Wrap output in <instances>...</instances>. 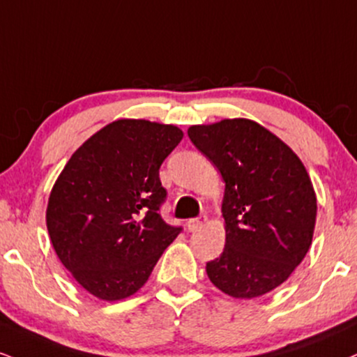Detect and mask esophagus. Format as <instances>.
Here are the masks:
<instances>
[{
	"instance_id": "obj_1",
	"label": "esophagus",
	"mask_w": 357,
	"mask_h": 357,
	"mask_svg": "<svg viewBox=\"0 0 357 357\" xmlns=\"http://www.w3.org/2000/svg\"><path fill=\"white\" fill-rule=\"evenodd\" d=\"M206 222V216H199V218H192V220H188L186 227L188 231H197L199 227H203V225Z\"/></svg>"
}]
</instances>
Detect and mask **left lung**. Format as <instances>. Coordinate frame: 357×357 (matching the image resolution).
Segmentation results:
<instances>
[{"mask_svg":"<svg viewBox=\"0 0 357 357\" xmlns=\"http://www.w3.org/2000/svg\"><path fill=\"white\" fill-rule=\"evenodd\" d=\"M188 136L226 183V244L206 263L208 278L233 298L269 293L311 246L317 204L306 167L289 146L249 119L191 126Z\"/></svg>","mask_w":357,"mask_h":357,"instance_id":"1","label":"left lung"}]
</instances>
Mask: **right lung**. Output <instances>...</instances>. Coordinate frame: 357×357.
<instances>
[{"instance_id": "1", "label": "right lung", "mask_w": 357, "mask_h": 357, "mask_svg": "<svg viewBox=\"0 0 357 357\" xmlns=\"http://www.w3.org/2000/svg\"><path fill=\"white\" fill-rule=\"evenodd\" d=\"M183 131L144 119H118L66 162L46 209L53 248L88 293L105 301L135 294L183 231L162 220L167 191L160 167Z\"/></svg>"}]
</instances>
